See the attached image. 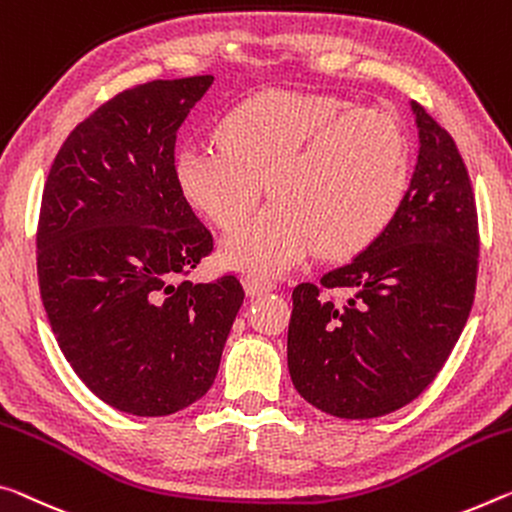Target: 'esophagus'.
Here are the masks:
<instances>
[{"mask_svg": "<svg viewBox=\"0 0 512 512\" xmlns=\"http://www.w3.org/2000/svg\"><path fill=\"white\" fill-rule=\"evenodd\" d=\"M243 289H246L248 296H262L273 289V282L257 278V275H243Z\"/></svg>", "mask_w": 512, "mask_h": 512, "instance_id": "obj_1", "label": "esophagus"}]
</instances>
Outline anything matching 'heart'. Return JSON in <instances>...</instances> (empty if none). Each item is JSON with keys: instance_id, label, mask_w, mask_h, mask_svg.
Instances as JSON below:
<instances>
[{"instance_id": "obj_1", "label": "heart", "mask_w": 512, "mask_h": 512, "mask_svg": "<svg viewBox=\"0 0 512 512\" xmlns=\"http://www.w3.org/2000/svg\"><path fill=\"white\" fill-rule=\"evenodd\" d=\"M218 145L177 154L182 196L221 230L255 212L266 182L273 205L223 243V259L278 275L314 248L348 259L383 234L410 184V143L399 118L321 93L264 91L216 127Z\"/></svg>"}]
</instances>
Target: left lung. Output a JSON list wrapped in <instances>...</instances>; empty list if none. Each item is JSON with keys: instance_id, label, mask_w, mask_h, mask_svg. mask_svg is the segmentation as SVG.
I'll use <instances>...</instances> for the list:
<instances>
[{"instance_id": "1", "label": "left lung", "mask_w": 512, "mask_h": 512, "mask_svg": "<svg viewBox=\"0 0 512 512\" xmlns=\"http://www.w3.org/2000/svg\"><path fill=\"white\" fill-rule=\"evenodd\" d=\"M419 154L408 193L367 250L294 289L291 383L339 419H373L415 401L444 367L474 303L476 202L451 134L410 102ZM344 290L335 304L322 294Z\"/></svg>"}]
</instances>
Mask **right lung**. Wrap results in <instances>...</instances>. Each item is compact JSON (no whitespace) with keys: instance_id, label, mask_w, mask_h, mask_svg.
Segmentation results:
<instances>
[{"instance_id":"1","label":"right lung","mask_w":512,"mask_h":512,"mask_svg":"<svg viewBox=\"0 0 512 512\" xmlns=\"http://www.w3.org/2000/svg\"><path fill=\"white\" fill-rule=\"evenodd\" d=\"M212 75L118 93L72 129L47 175L38 285L47 319L91 392L164 417L209 392L243 303L234 275L184 280L212 253L175 177L177 129Z\"/></svg>"}]
</instances>
